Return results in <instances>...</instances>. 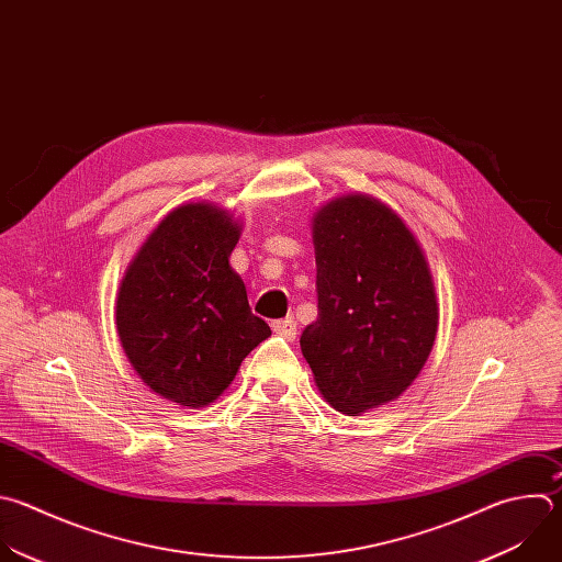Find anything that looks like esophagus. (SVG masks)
<instances>
[{"mask_svg":"<svg viewBox=\"0 0 562 562\" xmlns=\"http://www.w3.org/2000/svg\"><path fill=\"white\" fill-rule=\"evenodd\" d=\"M271 328L273 333L286 337V339H295V330H297V324L293 317H284V319H276L271 322Z\"/></svg>","mask_w":562,"mask_h":562,"instance_id":"obj_1","label":"esophagus"}]
</instances>
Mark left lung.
Returning a JSON list of instances; mask_svg holds the SVG:
<instances>
[{
  "mask_svg": "<svg viewBox=\"0 0 562 562\" xmlns=\"http://www.w3.org/2000/svg\"><path fill=\"white\" fill-rule=\"evenodd\" d=\"M317 319L300 337L315 384L341 415L397 400L437 337V295L413 232L382 201L348 194L313 216Z\"/></svg>",
  "mask_w": 562,
  "mask_h": 562,
  "instance_id": "8db88e82",
  "label": "left lung"
}]
</instances>
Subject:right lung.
Returning a JSON list of instances; mask_svg holds the SVG:
<instances>
[{"label":"right lung","mask_w":562,"mask_h":562,"mask_svg":"<svg viewBox=\"0 0 562 562\" xmlns=\"http://www.w3.org/2000/svg\"><path fill=\"white\" fill-rule=\"evenodd\" d=\"M240 238L212 203L169 212L127 267L116 330L136 375L178 406L203 408L234 382L243 359L271 335L229 267Z\"/></svg>","instance_id":"1"}]
</instances>
